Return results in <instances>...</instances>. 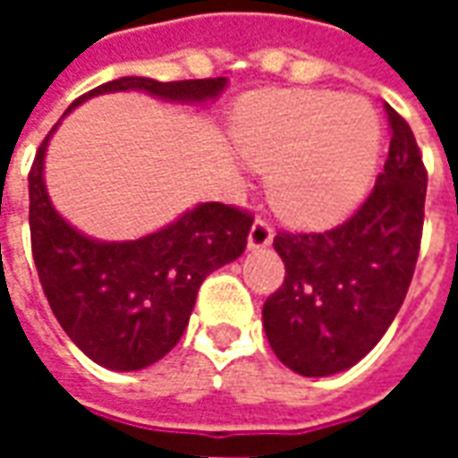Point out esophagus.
Instances as JSON below:
<instances>
[{
  "label": "esophagus",
  "mask_w": 458,
  "mask_h": 458,
  "mask_svg": "<svg viewBox=\"0 0 458 458\" xmlns=\"http://www.w3.org/2000/svg\"><path fill=\"white\" fill-rule=\"evenodd\" d=\"M275 238V233H272V225H269L265 218H258L252 223V228H250L248 235V248L250 250H259V248H267L269 242Z\"/></svg>",
  "instance_id": "obj_1"
}]
</instances>
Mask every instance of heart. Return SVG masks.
I'll use <instances>...</instances> for the list:
<instances>
[{"label":"heart","mask_w":458,"mask_h":458,"mask_svg":"<svg viewBox=\"0 0 458 458\" xmlns=\"http://www.w3.org/2000/svg\"><path fill=\"white\" fill-rule=\"evenodd\" d=\"M238 144L252 169L269 174V196L284 218L324 225L368 189L380 127L360 98L294 90L250 103L238 120Z\"/></svg>","instance_id":"1"}]
</instances>
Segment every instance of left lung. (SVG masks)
<instances>
[{
  "label": "left lung",
  "instance_id": "obj_1",
  "mask_svg": "<svg viewBox=\"0 0 458 458\" xmlns=\"http://www.w3.org/2000/svg\"><path fill=\"white\" fill-rule=\"evenodd\" d=\"M390 151L373 193L327 233H277L284 284L265 301L272 351L304 377L341 373L370 353L403 307L420 255L427 171L410 124L385 105Z\"/></svg>",
  "mask_w": 458,
  "mask_h": 458
}]
</instances>
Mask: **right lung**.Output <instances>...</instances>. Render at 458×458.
Returning a JSON list of instances; mask_svg holds the SVG:
<instances>
[{
  "label": "right lung",
  "instance_id": "add662e5",
  "mask_svg": "<svg viewBox=\"0 0 458 458\" xmlns=\"http://www.w3.org/2000/svg\"><path fill=\"white\" fill-rule=\"evenodd\" d=\"M225 85L228 78L159 83L127 75L78 98L64 117L95 95L141 90L169 103L203 105ZM58 124L29 171V228L41 287L58 324L90 360L120 373L141 370L179 344L203 279L245 252L252 216L225 203H199L144 238H90L48 199L46 149Z\"/></svg>",
  "mask_w": 458,
  "mask_h": 458
}]
</instances>
